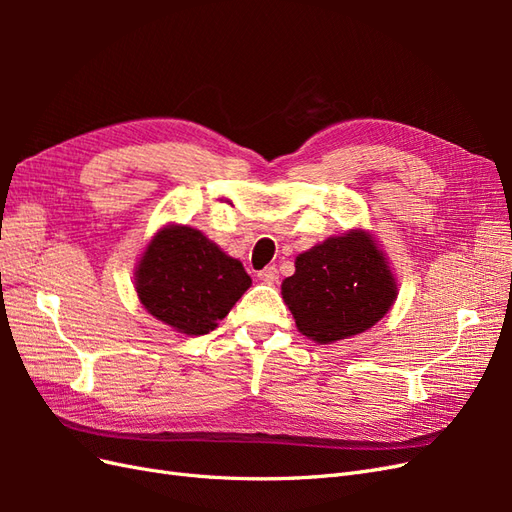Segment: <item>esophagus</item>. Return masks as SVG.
I'll return each mask as SVG.
<instances>
[{
    "label": "esophagus",
    "instance_id": "34e87169",
    "mask_svg": "<svg viewBox=\"0 0 512 512\" xmlns=\"http://www.w3.org/2000/svg\"><path fill=\"white\" fill-rule=\"evenodd\" d=\"M258 277L265 284H275L277 282V277H280V273H277V269L275 267H265L262 271H258Z\"/></svg>",
    "mask_w": 512,
    "mask_h": 512
}]
</instances>
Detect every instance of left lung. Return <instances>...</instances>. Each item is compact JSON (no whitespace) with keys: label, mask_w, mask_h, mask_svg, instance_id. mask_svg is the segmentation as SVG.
<instances>
[{"label":"left lung","mask_w":512,"mask_h":512,"mask_svg":"<svg viewBox=\"0 0 512 512\" xmlns=\"http://www.w3.org/2000/svg\"><path fill=\"white\" fill-rule=\"evenodd\" d=\"M282 284L299 331L318 344L359 335L389 312L397 288L378 245L352 230L299 254Z\"/></svg>","instance_id":"left-lung-1"}]
</instances>
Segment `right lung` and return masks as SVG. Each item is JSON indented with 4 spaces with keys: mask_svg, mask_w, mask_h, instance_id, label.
I'll list each match as a JSON object with an SVG mask.
<instances>
[{
    "mask_svg": "<svg viewBox=\"0 0 512 512\" xmlns=\"http://www.w3.org/2000/svg\"><path fill=\"white\" fill-rule=\"evenodd\" d=\"M250 284L239 260L188 226L160 230L136 269L147 312L185 335L213 331Z\"/></svg>",
    "mask_w": 512,
    "mask_h": 512,
    "instance_id": "1",
    "label": "right lung"
}]
</instances>
